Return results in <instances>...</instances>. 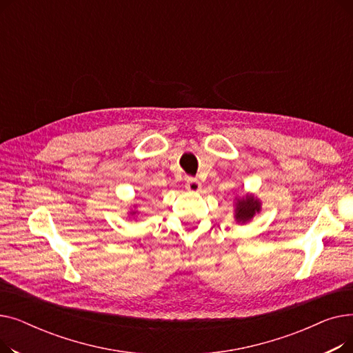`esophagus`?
<instances>
[{
	"mask_svg": "<svg viewBox=\"0 0 353 353\" xmlns=\"http://www.w3.org/2000/svg\"><path fill=\"white\" fill-rule=\"evenodd\" d=\"M201 189V184L197 179H193V177H189L186 180V190L188 192H192V193H197L199 190Z\"/></svg>",
	"mask_w": 353,
	"mask_h": 353,
	"instance_id": "obj_1",
	"label": "esophagus"
}]
</instances>
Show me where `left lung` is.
Here are the masks:
<instances>
[{
  "label": "left lung",
  "instance_id": "1",
  "mask_svg": "<svg viewBox=\"0 0 353 353\" xmlns=\"http://www.w3.org/2000/svg\"><path fill=\"white\" fill-rule=\"evenodd\" d=\"M262 212V201L254 193H245L236 196L233 201V217L237 223H249V221Z\"/></svg>",
  "mask_w": 353,
  "mask_h": 353
}]
</instances>
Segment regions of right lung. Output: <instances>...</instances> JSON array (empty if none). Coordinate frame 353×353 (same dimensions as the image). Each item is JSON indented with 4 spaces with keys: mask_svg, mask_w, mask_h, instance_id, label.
I'll use <instances>...</instances> for the list:
<instances>
[{
    "mask_svg": "<svg viewBox=\"0 0 353 353\" xmlns=\"http://www.w3.org/2000/svg\"><path fill=\"white\" fill-rule=\"evenodd\" d=\"M128 217H136L139 214V210H137V205H133L132 208H130V210L127 212Z\"/></svg>",
    "mask_w": 353,
    "mask_h": 353,
    "instance_id": "obj_1",
    "label": "right lung"
}]
</instances>
